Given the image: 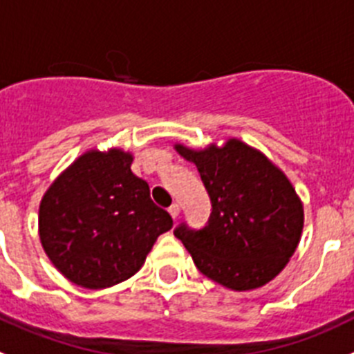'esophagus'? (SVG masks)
Listing matches in <instances>:
<instances>
[{
  "instance_id": "obj_1",
  "label": "esophagus",
  "mask_w": 354,
  "mask_h": 354,
  "mask_svg": "<svg viewBox=\"0 0 354 354\" xmlns=\"http://www.w3.org/2000/svg\"><path fill=\"white\" fill-rule=\"evenodd\" d=\"M169 213L173 218H178L180 216V205H176V203H173V205L169 206Z\"/></svg>"
}]
</instances>
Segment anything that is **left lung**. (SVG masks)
<instances>
[{
  "instance_id": "8db88e82",
  "label": "left lung",
  "mask_w": 354,
  "mask_h": 354,
  "mask_svg": "<svg viewBox=\"0 0 354 354\" xmlns=\"http://www.w3.org/2000/svg\"><path fill=\"white\" fill-rule=\"evenodd\" d=\"M199 171L212 213L201 229L181 222L174 236L197 270L229 289H256L279 275L304 229V206L288 178L241 141L192 151L176 146Z\"/></svg>"
}]
</instances>
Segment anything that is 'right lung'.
<instances>
[{
  "mask_svg": "<svg viewBox=\"0 0 354 354\" xmlns=\"http://www.w3.org/2000/svg\"><path fill=\"white\" fill-rule=\"evenodd\" d=\"M120 149L90 151L50 185L40 203L42 247L70 282L102 289L138 272L173 218L149 197Z\"/></svg>",
  "mask_w": 354,
  "mask_h": 354,
  "instance_id": "add662e5",
  "label": "right lung"
}]
</instances>
